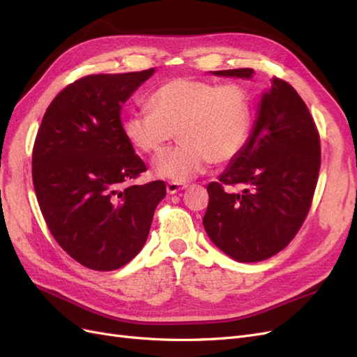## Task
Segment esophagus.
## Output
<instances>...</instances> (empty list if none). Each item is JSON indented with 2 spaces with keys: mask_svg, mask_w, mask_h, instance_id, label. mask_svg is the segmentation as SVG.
<instances>
[{
  "mask_svg": "<svg viewBox=\"0 0 357 357\" xmlns=\"http://www.w3.org/2000/svg\"><path fill=\"white\" fill-rule=\"evenodd\" d=\"M188 186L180 185V183H168L167 185V192L169 195H174V193H178L180 190H185Z\"/></svg>",
  "mask_w": 357,
  "mask_h": 357,
  "instance_id": "obj_1",
  "label": "esophagus"
}]
</instances>
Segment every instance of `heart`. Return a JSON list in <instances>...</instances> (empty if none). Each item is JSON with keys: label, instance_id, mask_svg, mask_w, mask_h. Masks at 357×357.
<instances>
[{"label": "heart", "instance_id": "b5f03b06", "mask_svg": "<svg viewBox=\"0 0 357 357\" xmlns=\"http://www.w3.org/2000/svg\"><path fill=\"white\" fill-rule=\"evenodd\" d=\"M150 109L129 112L122 122L128 143L137 152L158 156L176 138L178 147L160 158L155 176L186 183L214 164H228L250 138L255 122L253 96L241 84H218L174 79L158 88Z\"/></svg>", "mask_w": 357, "mask_h": 357}]
</instances>
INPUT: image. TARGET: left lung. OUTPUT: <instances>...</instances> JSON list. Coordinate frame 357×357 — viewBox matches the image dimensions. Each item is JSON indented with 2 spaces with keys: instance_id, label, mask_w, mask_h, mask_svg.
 <instances>
[{
  "instance_id": "left-lung-1",
  "label": "left lung",
  "mask_w": 357,
  "mask_h": 357,
  "mask_svg": "<svg viewBox=\"0 0 357 357\" xmlns=\"http://www.w3.org/2000/svg\"><path fill=\"white\" fill-rule=\"evenodd\" d=\"M250 80L252 68L211 71ZM320 169V138L298 92L274 77L257 104L250 138L219 181L207 186L202 219L215 247L238 262H259L294 240L305 220ZM232 187L241 190L234 192Z\"/></svg>"
}]
</instances>
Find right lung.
Wrapping results in <instances>:
<instances>
[{"instance_id":"add662e5","label":"right lung","mask_w":357,"mask_h":357,"mask_svg":"<svg viewBox=\"0 0 357 357\" xmlns=\"http://www.w3.org/2000/svg\"><path fill=\"white\" fill-rule=\"evenodd\" d=\"M155 68L95 74L50 102L32 150V181L58 244L95 271H113L142 250L165 183L123 188L146 171L122 131V105Z\"/></svg>"}]
</instances>
